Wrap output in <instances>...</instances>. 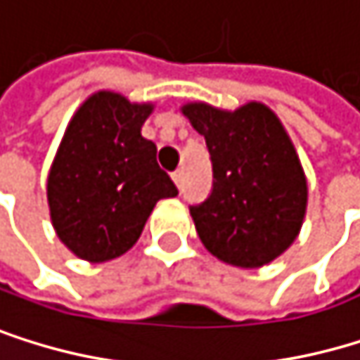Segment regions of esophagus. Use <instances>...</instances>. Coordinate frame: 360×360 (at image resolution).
Segmentation results:
<instances>
[{"label": "esophagus", "mask_w": 360, "mask_h": 360, "mask_svg": "<svg viewBox=\"0 0 360 360\" xmlns=\"http://www.w3.org/2000/svg\"><path fill=\"white\" fill-rule=\"evenodd\" d=\"M172 178H174L176 186L180 188V186H182V172H180V169H178V172H174V174H172Z\"/></svg>", "instance_id": "obj_1"}]
</instances>
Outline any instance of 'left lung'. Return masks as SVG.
I'll use <instances>...</instances> for the list:
<instances>
[{
    "label": "left lung",
    "mask_w": 360,
    "mask_h": 360,
    "mask_svg": "<svg viewBox=\"0 0 360 360\" xmlns=\"http://www.w3.org/2000/svg\"><path fill=\"white\" fill-rule=\"evenodd\" d=\"M182 113L212 160L208 200L191 206L197 236L225 264L273 262L296 240L307 208V180L279 117L262 103L236 111L191 103Z\"/></svg>",
    "instance_id": "left-lung-1"
}]
</instances>
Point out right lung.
Instances as JSON below:
<instances>
[{
	"label": "right lung",
	"mask_w": 360,
	"mask_h": 360,
	"mask_svg": "<svg viewBox=\"0 0 360 360\" xmlns=\"http://www.w3.org/2000/svg\"><path fill=\"white\" fill-rule=\"evenodd\" d=\"M152 105L113 92L89 96L70 120L46 182L51 221L81 259L107 262L127 253L163 197L178 195L141 137Z\"/></svg>",
	"instance_id": "right-lung-1"
}]
</instances>
